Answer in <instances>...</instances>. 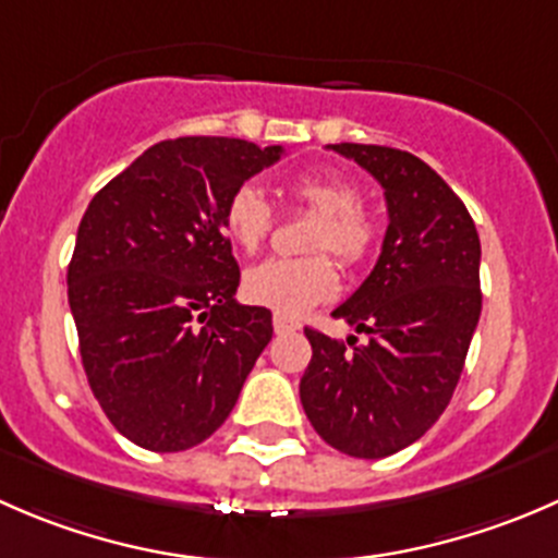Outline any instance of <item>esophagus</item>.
Wrapping results in <instances>:
<instances>
[{
    "instance_id": "obj_1",
    "label": "esophagus",
    "mask_w": 558,
    "mask_h": 558,
    "mask_svg": "<svg viewBox=\"0 0 558 558\" xmlns=\"http://www.w3.org/2000/svg\"><path fill=\"white\" fill-rule=\"evenodd\" d=\"M272 326H275V335H289V331L300 329V326H296V320L286 318V315H275Z\"/></svg>"
}]
</instances>
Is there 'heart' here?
<instances>
[{
    "mask_svg": "<svg viewBox=\"0 0 558 558\" xmlns=\"http://www.w3.org/2000/svg\"><path fill=\"white\" fill-rule=\"evenodd\" d=\"M302 207L315 213L307 234L305 258H267L243 275V294L253 305L278 315H302L337 294V269L331 253L345 267L367 262L378 245L380 227L373 213L362 207V189L353 180L337 174H300L286 185ZM275 213L262 189L245 183L234 189L223 210V227L234 245L256 253L272 232Z\"/></svg>",
    "mask_w": 558,
    "mask_h": 558,
    "instance_id": "obj_1",
    "label": "heart"
}]
</instances>
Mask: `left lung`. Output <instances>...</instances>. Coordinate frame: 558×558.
Listing matches in <instances>:
<instances>
[{
  "instance_id": "left-lung-1",
  "label": "left lung",
  "mask_w": 558,
  "mask_h": 558,
  "mask_svg": "<svg viewBox=\"0 0 558 558\" xmlns=\"http://www.w3.org/2000/svg\"><path fill=\"white\" fill-rule=\"evenodd\" d=\"M384 185L388 229L369 278L337 307L359 337L305 329L300 399L337 451L384 459L432 429L453 397L481 318V240L426 161L386 145H329Z\"/></svg>"
}]
</instances>
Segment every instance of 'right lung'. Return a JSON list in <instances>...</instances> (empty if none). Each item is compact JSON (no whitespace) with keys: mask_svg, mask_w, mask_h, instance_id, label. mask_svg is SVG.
Returning a JSON list of instances; mask_svg holds the SVG:
<instances>
[{"mask_svg":"<svg viewBox=\"0 0 558 558\" xmlns=\"http://www.w3.org/2000/svg\"><path fill=\"white\" fill-rule=\"evenodd\" d=\"M283 145L234 137L156 143L92 199L66 269L88 386L134 446H199L232 413L272 340V313L234 300L223 234L234 189Z\"/></svg>","mask_w":558,"mask_h":558,"instance_id":"add662e5","label":"right lung"}]
</instances>
